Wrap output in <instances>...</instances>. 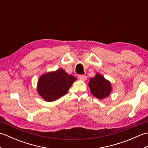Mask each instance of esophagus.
<instances>
[{"instance_id": "obj_1", "label": "esophagus", "mask_w": 148, "mask_h": 148, "mask_svg": "<svg viewBox=\"0 0 148 148\" xmlns=\"http://www.w3.org/2000/svg\"><path fill=\"white\" fill-rule=\"evenodd\" d=\"M78 79L81 81H85L86 79V76L85 75H79V76H77Z\"/></svg>"}]
</instances>
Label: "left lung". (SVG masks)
<instances>
[{
	"label": "left lung",
	"instance_id": "1",
	"mask_svg": "<svg viewBox=\"0 0 148 148\" xmlns=\"http://www.w3.org/2000/svg\"><path fill=\"white\" fill-rule=\"evenodd\" d=\"M88 86L93 95L97 99L106 98L111 93L112 87L110 81L106 79L102 75L97 73L94 77L91 78Z\"/></svg>",
	"mask_w": 148,
	"mask_h": 148
}]
</instances>
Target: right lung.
I'll return each mask as SVG.
<instances>
[{"label":"right lung","mask_w":148,"mask_h":148,"mask_svg":"<svg viewBox=\"0 0 148 148\" xmlns=\"http://www.w3.org/2000/svg\"><path fill=\"white\" fill-rule=\"evenodd\" d=\"M76 78L68 74L64 69L42 74L37 83V92L48 102L55 101L68 92Z\"/></svg>","instance_id":"right-lung-1"}]
</instances>
